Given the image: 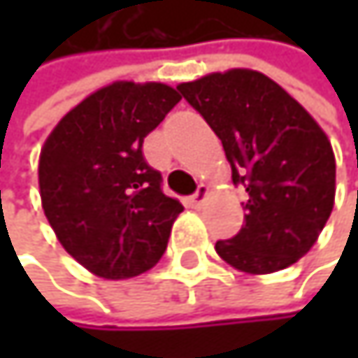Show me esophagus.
Segmentation results:
<instances>
[{"instance_id": "esophagus-1", "label": "esophagus", "mask_w": 358, "mask_h": 358, "mask_svg": "<svg viewBox=\"0 0 358 358\" xmlns=\"http://www.w3.org/2000/svg\"><path fill=\"white\" fill-rule=\"evenodd\" d=\"M207 196H209V188H207L205 184H199V188H196V192L192 194L190 203H192L194 207H201V205L207 201Z\"/></svg>"}]
</instances>
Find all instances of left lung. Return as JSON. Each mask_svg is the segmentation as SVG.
Here are the masks:
<instances>
[{"mask_svg": "<svg viewBox=\"0 0 358 358\" xmlns=\"http://www.w3.org/2000/svg\"><path fill=\"white\" fill-rule=\"evenodd\" d=\"M224 145L232 180L245 186V226L217 255L247 273L296 263L315 245L336 194V159L320 124L278 83L228 70L178 85Z\"/></svg>", "mask_w": 358, "mask_h": 358, "instance_id": "left-lung-1", "label": "left lung"}]
</instances>
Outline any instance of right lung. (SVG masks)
<instances>
[{
    "mask_svg": "<svg viewBox=\"0 0 358 358\" xmlns=\"http://www.w3.org/2000/svg\"><path fill=\"white\" fill-rule=\"evenodd\" d=\"M180 99L162 83H113L70 109L41 149L43 211L62 247L99 278H134L166 252L184 207L164 194L143 143Z\"/></svg>",
    "mask_w": 358,
    "mask_h": 358,
    "instance_id": "obj_1",
    "label": "right lung"
}]
</instances>
